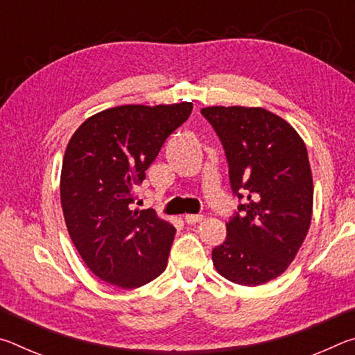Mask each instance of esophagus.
<instances>
[{"mask_svg": "<svg viewBox=\"0 0 355 355\" xmlns=\"http://www.w3.org/2000/svg\"><path fill=\"white\" fill-rule=\"evenodd\" d=\"M203 219V214H186L184 216V222L186 224H197Z\"/></svg>", "mask_w": 355, "mask_h": 355, "instance_id": "obj_1", "label": "esophagus"}]
</instances>
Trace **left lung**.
<instances>
[{
    "mask_svg": "<svg viewBox=\"0 0 355 355\" xmlns=\"http://www.w3.org/2000/svg\"><path fill=\"white\" fill-rule=\"evenodd\" d=\"M225 150L230 186L243 203L213 249L222 277L257 286L286 271L310 228L313 178L297 131L263 107L200 111Z\"/></svg>",
    "mask_w": 355,
    "mask_h": 355,
    "instance_id": "1",
    "label": "left lung"
}]
</instances>
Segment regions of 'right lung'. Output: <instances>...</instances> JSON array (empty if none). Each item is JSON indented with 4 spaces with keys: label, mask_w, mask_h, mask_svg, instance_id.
<instances>
[{
    "label": "right lung",
    "mask_w": 355,
    "mask_h": 355,
    "mask_svg": "<svg viewBox=\"0 0 355 355\" xmlns=\"http://www.w3.org/2000/svg\"><path fill=\"white\" fill-rule=\"evenodd\" d=\"M192 103L123 105L89 117L65 150L61 205L86 266L106 284L139 288L164 271L175 228L155 209H131L136 186Z\"/></svg>",
    "instance_id": "1"
}]
</instances>
